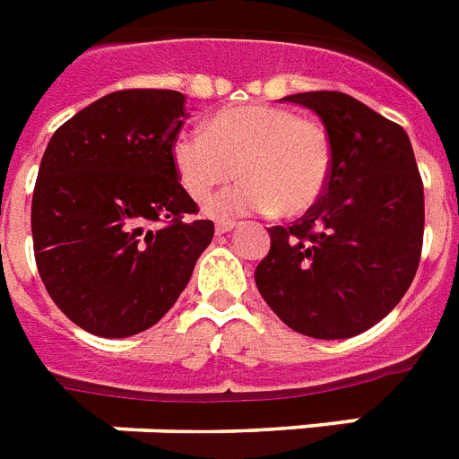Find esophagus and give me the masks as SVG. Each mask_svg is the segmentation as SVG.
<instances>
[{"instance_id":"1","label":"esophagus","mask_w":459,"mask_h":459,"mask_svg":"<svg viewBox=\"0 0 459 459\" xmlns=\"http://www.w3.org/2000/svg\"><path fill=\"white\" fill-rule=\"evenodd\" d=\"M234 222H230V220H218L215 222V234H227V232H232L234 230Z\"/></svg>"}]
</instances>
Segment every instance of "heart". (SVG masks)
Returning a JSON list of instances; mask_svg holds the SVG:
<instances>
[{"label":"heart","mask_w":459,"mask_h":459,"mask_svg":"<svg viewBox=\"0 0 459 459\" xmlns=\"http://www.w3.org/2000/svg\"><path fill=\"white\" fill-rule=\"evenodd\" d=\"M172 166L189 196L206 201L212 189L244 175L208 204L232 218L274 211L287 218L320 204L332 179L333 142L320 120L284 106L248 104L215 113L206 132L185 130L172 142Z\"/></svg>","instance_id":"heart-1"}]
</instances>
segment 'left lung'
<instances>
[{
	"label": "left lung",
	"mask_w": 459,
	"mask_h": 459,
	"mask_svg": "<svg viewBox=\"0 0 459 459\" xmlns=\"http://www.w3.org/2000/svg\"><path fill=\"white\" fill-rule=\"evenodd\" d=\"M315 111L333 142L320 204L270 227L255 287L287 327L351 339L394 310L415 280L424 239V185L408 134L343 91L284 97Z\"/></svg>",
	"instance_id": "left-lung-1"
}]
</instances>
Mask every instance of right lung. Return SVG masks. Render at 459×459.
<instances>
[{
	"label": "right lung",
	"instance_id": "obj_1",
	"mask_svg": "<svg viewBox=\"0 0 459 459\" xmlns=\"http://www.w3.org/2000/svg\"><path fill=\"white\" fill-rule=\"evenodd\" d=\"M186 118L175 90H120L54 132L32 192V247L58 310L123 339L153 327L211 244V220L179 185L172 142Z\"/></svg>",
	"mask_w": 459,
	"mask_h": 459
}]
</instances>
